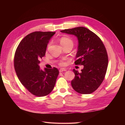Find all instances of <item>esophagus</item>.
I'll return each instance as SVG.
<instances>
[{
    "label": "esophagus",
    "instance_id": "1",
    "mask_svg": "<svg viewBox=\"0 0 125 125\" xmlns=\"http://www.w3.org/2000/svg\"><path fill=\"white\" fill-rule=\"evenodd\" d=\"M67 71V69H66L65 68H61L59 70V71L60 73L63 72V71Z\"/></svg>",
    "mask_w": 125,
    "mask_h": 125
}]
</instances>
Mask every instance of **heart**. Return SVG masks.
<instances>
[{
  "mask_svg": "<svg viewBox=\"0 0 125 125\" xmlns=\"http://www.w3.org/2000/svg\"><path fill=\"white\" fill-rule=\"evenodd\" d=\"M61 44H63V43H69V42H71V43H73V41L69 38H62L61 40ZM65 64V63L64 62H61L60 63L61 65H64Z\"/></svg>",
  "mask_w": 125,
  "mask_h": 125,
  "instance_id": "obj_1",
  "label": "heart"
}]
</instances>
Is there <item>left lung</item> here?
Wrapping results in <instances>:
<instances>
[{
	"label": "left lung",
	"instance_id": "obj_1",
	"mask_svg": "<svg viewBox=\"0 0 125 125\" xmlns=\"http://www.w3.org/2000/svg\"><path fill=\"white\" fill-rule=\"evenodd\" d=\"M61 32L77 37L78 45L75 63L84 66L81 73L73 69L75 76L71 86L79 94H91L100 85L106 73L108 56L104 45L96 34L85 27L66 29Z\"/></svg>",
	"mask_w": 125,
	"mask_h": 125
}]
</instances>
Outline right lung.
I'll return each mask as SVG.
<instances>
[{"instance_id":"1","label":"right lung","mask_w":125,"mask_h":125,"mask_svg":"<svg viewBox=\"0 0 125 125\" xmlns=\"http://www.w3.org/2000/svg\"><path fill=\"white\" fill-rule=\"evenodd\" d=\"M55 32L34 31L23 38L14 55V69L21 83L31 94L43 97L52 91L59 73L57 68L39 67L48 43Z\"/></svg>"}]
</instances>
